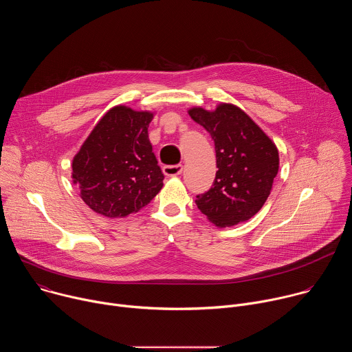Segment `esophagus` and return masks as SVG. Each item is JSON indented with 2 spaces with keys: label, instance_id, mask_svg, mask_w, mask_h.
Listing matches in <instances>:
<instances>
[{
  "label": "esophagus",
  "instance_id": "esophagus-1",
  "mask_svg": "<svg viewBox=\"0 0 352 352\" xmlns=\"http://www.w3.org/2000/svg\"><path fill=\"white\" fill-rule=\"evenodd\" d=\"M182 166L181 164H175V166H164L163 167V173L164 175L167 177H175V175H179L182 173Z\"/></svg>",
  "mask_w": 352,
  "mask_h": 352
}]
</instances>
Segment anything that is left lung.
Returning <instances> with one entry per match:
<instances>
[{
	"label": "left lung",
	"mask_w": 352,
	"mask_h": 352,
	"mask_svg": "<svg viewBox=\"0 0 352 352\" xmlns=\"http://www.w3.org/2000/svg\"><path fill=\"white\" fill-rule=\"evenodd\" d=\"M188 114L214 140L219 171L213 186L196 196L197 209L224 228L254 217L267 200L278 173V150L262 128L239 107H192Z\"/></svg>",
	"instance_id": "left-lung-1"
}]
</instances>
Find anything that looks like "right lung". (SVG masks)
<instances>
[{
  "mask_svg": "<svg viewBox=\"0 0 352 352\" xmlns=\"http://www.w3.org/2000/svg\"><path fill=\"white\" fill-rule=\"evenodd\" d=\"M155 113L110 109L72 160L74 184L96 213L117 219L144 208L163 188L147 128Z\"/></svg>",
  "mask_w": 352,
  "mask_h": 352,
  "instance_id": "add662e5",
  "label": "right lung"
}]
</instances>
